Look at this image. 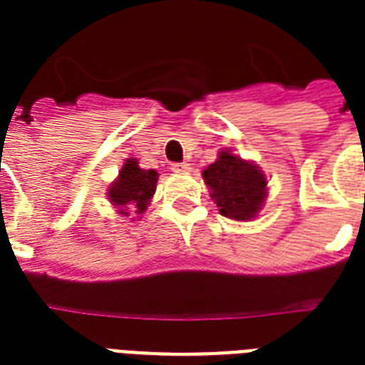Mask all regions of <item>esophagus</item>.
I'll return each mask as SVG.
<instances>
[{
	"label": "esophagus",
	"mask_w": 365,
	"mask_h": 365,
	"mask_svg": "<svg viewBox=\"0 0 365 365\" xmlns=\"http://www.w3.org/2000/svg\"><path fill=\"white\" fill-rule=\"evenodd\" d=\"M171 171L173 173H188L190 171V163H173Z\"/></svg>",
	"instance_id": "obj_1"
}]
</instances>
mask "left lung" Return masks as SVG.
Here are the masks:
<instances>
[{"mask_svg": "<svg viewBox=\"0 0 365 365\" xmlns=\"http://www.w3.org/2000/svg\"><path fill=\"white\" fill-rule=\"evenodd\" d=\"M210 198L220 214L235 222H251L264 206L268 179L259 165L222 150L217 159L202 171Z\"/></svg>", "mask_w": 365, "mask_h": 365, "instance_id": "8db88e82", "label": "left lung"}]
</instances>
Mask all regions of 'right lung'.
<instances>
[{
  "mask_svg": "<svg viewBox=\"0 0 365 365\" xmlns=\"http://www.w3.org/2000/svg\"><path fill=\"white\" fill-rule=\"evenodd\" d=\"M157 180H159V173L155 169H142L135 157H128L118 171V177L106 188V196L116 208V214L124 217L135 215L140 220L151 204Z\"/></svg>",
  "mask_w": 365,
  "mask_h": 365,
  "instance_id": "1",
  "label": "right lung"
}]
</instances>
